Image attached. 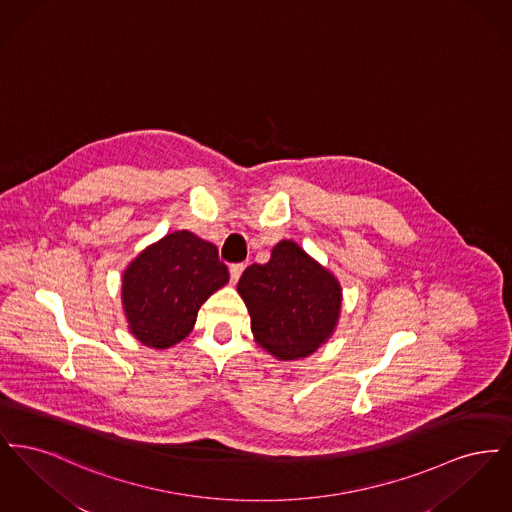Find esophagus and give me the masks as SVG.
<instances>
[{"label": "esophagus", "instance_id": "34e87169", "mask_svg": "<svg viewBox=\"0 0 512 512\" xmlns=\"http://www.w3.org/2000/svg\"><path fill=\"white\" fill-rule=\"evenodd\" d=\"M244 268V263H238V265H232V267H230V282H232V284H238V280H240Z\"/></svg>", "mask_w": 512, "mask_h": 512}]
</instances>
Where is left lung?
Instances as JSON below:
<instances>
[{"label": "left lung", "mask_w": 512, "mask_h": 512, "mask_svg": "<svg viewBox=\"0 0 512 512\" xmlns=\"http://www.w3.org/2000/svg\"><path fill=\"white\" fill-rule=\"evenodd\" d=\"M238 293L253 338L280 361L313 355L340 320V280L292 240L274 245L265 265L245 268Z\"/></svg>", "instance_id": "8db88e82"}]
</instances>
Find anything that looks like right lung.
I'll list each match as a JSON object with an SVG mask.
<instances>
[{
  "instance_id": "1",
  "label": "right lung",
  "mask_w": 512,
  "mask_h": 512,
  "mask_svg": "<svg viewBox=\"0 0 512 512\" xmlns=\"http://www.w3.org/2000/svg\"><path fill=\"white\" fill-rule=\"evenodd\" d=\"M219 249L176 230L142 249L122 272L128 332L153 349H169L194 330L199 307L228 284Z\"/></svg>"
}]
</instances>
